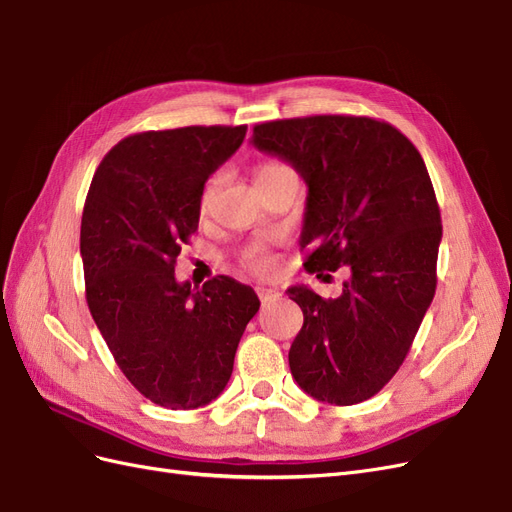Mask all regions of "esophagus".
Instances as JSON below:
<instances>
[{
  "label": "esophagus",
  "instance_id": "34e87169",
  "mask_svg": "<svg viewBox=\"0 0 512 512\" xmlns=\"http://www.w3.org/2000/svg\"><path fill=\"white\" fill-rule=\"evenodd\" d=\"M280 295V291L278 289H274V287H257V298L266 304V302H270V300H276Z\"/></svg>",
  "mask_w": 512,
  "mask_h": 512
}]
</instances>
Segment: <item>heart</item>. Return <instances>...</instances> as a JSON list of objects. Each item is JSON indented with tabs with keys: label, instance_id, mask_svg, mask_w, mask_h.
I'll return each instance as SVG.
<instances>
[{
	"label": "heart",
	"instance_id": "obj_1",
	"mask_svg": "<svg viewBox=\"0 0 512 512\" xmlns=\"http://www.w3.org/2000/svg\"><path fill=\"white\" fill-rule=\"evenodd\" d=\"M285 168L287 166H283V163H278V161H263L261 166H257V170H255V183H257V180L268 178V176H272L280 170H285ZM212 193H214V180H210L208 187L202 193V208L208 206ZM244 266L255 274H270L274 270V259L266 251H251L249 255L244 257Z\"/></svg>",
	"mask_w": 512,
	"mask_h": 512
}]
</instances>
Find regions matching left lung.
<instances>
[{
  "label": "left lung",
  "instance_id": "obj_1",
  "mask_svg": "<svg viewBox=\"0 0 512 512\" xmlns=\"http://www.w3.org/2000/svg\"><path fill=\"white\" fill-rule=\"evenodd\" d=\"M251 142L308 185L304 268H351L338 298L287 289L304 312L291 374L315 400L364 402L400 370L436 293L442 223L423 157L393 125L346 114L259 123Z\"/></svg>",
  "mask_w": 512,
  "mask_h": 512
}]
</instances>
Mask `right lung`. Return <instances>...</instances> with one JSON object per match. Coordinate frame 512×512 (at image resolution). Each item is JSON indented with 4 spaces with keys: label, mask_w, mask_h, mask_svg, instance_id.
Here are the masks:
<instances>
[{
    "label": "right lung",
    "mask_w": 512,
    "mask_h": 512,
    "mask_svg": "<svg viewBox=\"0 0 512 512\" xmlns=\"http://www.w3.org/2000/svg\"><path fill=\"white\" fill-rule=\"evenodd\" d=\"M246 125H191L127 136L102 159L80 223L87 304L127 381L144 398L193 410L219 398L259 298L229 276L202 289L174 276L200 223L208 176Z\"/></svg>",
    "instance_id": "right-lung-1"
}]
</instances>
